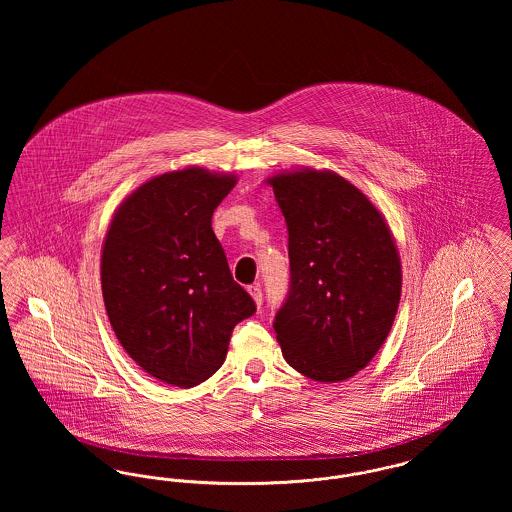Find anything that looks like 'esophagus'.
Masks as SVG:
<instances>
[{"label":"esophagus","instance_id":"34e87169","mask_svg":"<svg viewBox=\"0 0 512 512\" xmlns=\"http://www.w3.org/2000/svg\"><path fill=\"white\" fill-rule=\"evenodd\" d=\"M247 292H249V295L253 297V301H255V305H257V307H261V305H263V292H261V288H259V286H249V288H247Z\"/></svg>","mask_w":512,"mask_h":512}]
</instances>
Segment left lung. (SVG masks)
<instances>
[{
    "label": "left lung",
    "mask_w": 512,
    "mask_h": 512,
    "mask_svg": "<svg viewBox=\"0 0 512 512\" xmlns=\"http://www.w3.org/2000/svg\"><path fill=\"white\" fill-rule=\"evenodd\" d=\"M288 224L292 286L274 320L286 363L334 384L363 370L390 334L401 257L382 211L338 172L265 178Z\"/></svg>",
    "instance_id": "1"
}]
</instances>
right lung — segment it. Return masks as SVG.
Returning <instances> with one entry per match:
<instances>
[{"instance_id":"add662e5","label":"right lung","mask_w":512,"mask_h":512,"mask_svg":"<svg viewBox=\"0 0 512 512\" xmlns=\"http://www.w3.org/2000/svg\"><path fill=\"white\" fill-rule=\"evenodd\" d=\"M234 172L184 167L126 195L101 247V293L128 357L159 382L194 388L224 363L255 303L234 282L211 219Z\"/></svg>"}]
</instances>
